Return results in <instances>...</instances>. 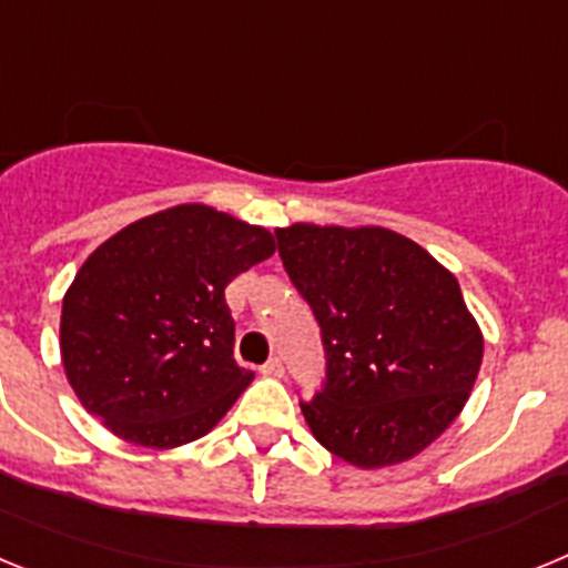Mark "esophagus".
I'll use <instances>...</instances> for the list:
<instances>
[{
	"mask_svg": "<svg viewBox=\"0 0 568 568\" xmlns=\"http://www.w3.org/2000/svg\"><path fill=\"white\" fill-rule=\"evenodd\" d=\"M261 375H267V378H281V375H284V364H281V358H270L267 364L261 366Z\"/></svg>",
	"mask_w": 568,
	"mask_h": 568,
	"instance_id": "1",
	"label": "esophagus"
}]
</instances>
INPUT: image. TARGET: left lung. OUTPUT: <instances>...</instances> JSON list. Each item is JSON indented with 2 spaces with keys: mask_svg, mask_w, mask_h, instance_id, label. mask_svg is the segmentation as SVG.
Listing matches in <instances>:
<instances>
[{
  "mask_svg": "<svg viewBox=\"0 0 568 568\" xmlns=\"http://www.w3.org/2000/svg\"><path fill=\"white\" fill-rule=\"evenodd\" d=\"M275 239L327 355L321 393L301 400L315 440L361 469L424 453L460 415L484 358L458 278L384 227L293 224Z\"/></svg>",
  "mask_w": 568,
  "mask_h": 568,
  "instance_id": "obj_1",
  "label": "left lung"
}]
</instances>
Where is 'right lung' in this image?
Listing matches in <instances>:
<instances>
[{"mask_svg":"<svg viewBox=\"0 0 568 568\" xmlns=\"http://www.w3.org/2000/svg\"><path fill=\"white\" fill-rule=\"evenodd\" d=\"M273 253L267 230L207 204L139 219L93 250L59 324L84 409L150 449L207 435L253 381L235 364L224 287Z\"/></svg>","mask_w":568,"mask_h":568,"instance_id":"obj_1","label":"right lung"}]
</instances>
